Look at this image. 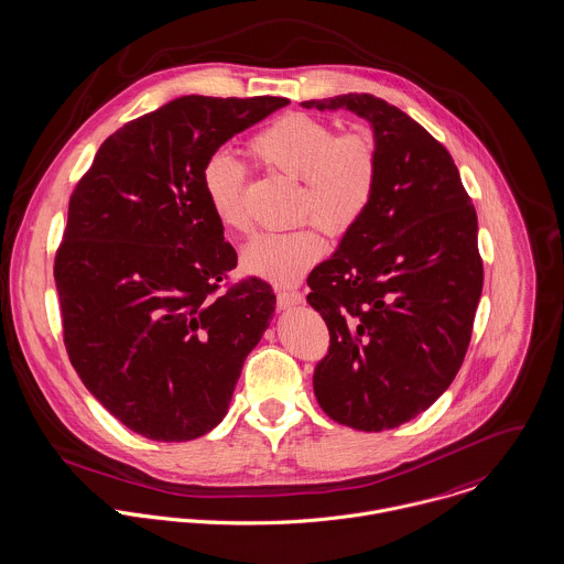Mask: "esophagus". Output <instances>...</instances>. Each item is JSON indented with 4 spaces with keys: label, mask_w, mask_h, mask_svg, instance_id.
I'll return each instance as SVG.
<instances>
[{
    "label": "esophagus",
    "mask_w": 564,
    "mask_h": 564,
    "mask_svg": "<svg viewBox=\"0 0 564 564\" xmlns=\"http://www.w3.org/2000/svg\"><path fill=\"white\" fill-rule=\"evenodd\" d=\"M303 303V294L301 292H294V290H281L276 294V305L279 310H290V307H296Z\"/></svg>",
    "instance_id": "esophagus-1"
}]
</instances>
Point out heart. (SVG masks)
I'll list each match as a JSON object with an SVG mask.
<instances>
[{
  "instance_id": "heart-1",
  "label": "heart",
  "mask_w": 564,
  "mask_h": 564,
  "mask_svg": "<svg viewBox=\"0 0 564 564\" xmlns=\"http://www.w3.org/2000/svg\"><path fill=\"white\" fill-rule=\"evenodd\" d=\"M248 154L263 167L301 178V214H312L329 232H344L370 205L377 183V145L366 130L336 134L310 115L288 113L248 141ZM246 167L226 152L207 156L200 187L220 225L248 230L243 212ZM325 254V237L316 225L252 239L241 252L246 272L276 283L301 281Z\"/></svg>"
}]
</instances>
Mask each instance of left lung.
<instances>
[{"label": "left lung", "instance_id": "8db88e82", "mask_svg": "<svg viewBox=\"0 0 564 564\" xmlns=\"http://www.w3.org/2000/svg\"><path fill=\"white\" fill-rule=\"evenodd\" d=\"M301 107L366 119L377 145L368 209L307 279L332 336L314 392L339 425L394 430L449 388L466 355L484 285L475 207L447 148L386 100Z\"/></svg>", "mask_w": 564, "mask_h": 564}]
</instances>
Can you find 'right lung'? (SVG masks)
<instances>
[{
	"instance_id": "1",
	"label": "right lung",
	"mask_w": 564,
	"mask_h": 564,
	"mask_svg": "<svg viewBox=\"0 0 564 564\" xmlns=\"http://www.w3.org/2000/svg\"><path fill=\"white\" fill-rule=\"evenodd\" d=\"M288 105L176 98L115 130L69 198L54 261L67 355L85 388L143 438L212 432L270 327L276 296L265 281L218 294L237 252L200 170L232 134Z\"/></svg>"
}]
</instances>
